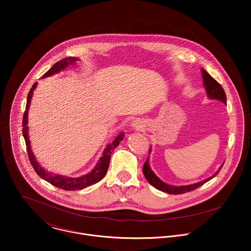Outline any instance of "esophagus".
Wrapping results in <instances>:
<instances>
[{
    "label": "esophagus",
    "mask_w": 251,
    "mask_h": 251,
    "mask_svg": "<svg viewBox=\"0 0 251 251\" xmlns=\"http://www.w3.org/2000/svg\"><path fill=\"white\" fill-rule=\"evenodd\" d=\"M131 126H132L133 128L137 129V130H141V129H143L144 128V126L142 125V123H141L140 121H138V120H135L134 122H132Z\"/></svg>",
    "instance_id": "1"
}]
</instances>
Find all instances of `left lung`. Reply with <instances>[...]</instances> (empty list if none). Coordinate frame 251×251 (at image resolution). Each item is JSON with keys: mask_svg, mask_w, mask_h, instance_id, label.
Returning a JSON list of instances; mask_svg holds the SVG:
<instances>
[{"mask_svg": "<svg viewBox=\"0 0 251 251\" xmlns=\"http://www.w3.org/2000/svg\"><path fill=\"white\" fill-rule=\"evenodd\" d=\"M202 75H203V81H204V86L206 87L208 96L210 99L213 100H218L220 101H222L223 103H226V95L225 92L222 88V86L215 80V78H213L208 72L204 70H202ZM149 152H151V148L149 150ZM223 166V165H222ZM222 166L219 168V170L215 173V175L209 179L202 180L200 182L194 183V184H190V185H182V186H173L170 184H167L165 182H163L160 179H158L154 173L151 170L150 165H149V157L147 158V160L145 161L143 166V173L145 178L155 188L167 192L169 194H182V193H186L189 191H192L196 188H198L199 186L203 185L204 183H206L207 181H209L210 179H213L215 177V175H217L220 171V169L222 168Z\"/></svg>", "mask_w": 251, "mask_h": 251, "instance_id": "1", "label": "left lung"}]
</instances>
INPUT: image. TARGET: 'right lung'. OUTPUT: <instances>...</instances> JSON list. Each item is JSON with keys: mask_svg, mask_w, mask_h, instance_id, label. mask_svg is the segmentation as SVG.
<instances>
[{"mask_svg": "<svg viewBox=\"0 0 251 251\" xmlns=\"http://www.w3.org/2000/svg\"><path fill=\"white\" fill-rule=\"evenodd\" d=\"M78 59L75 57H69L66 59H63L61 61H59L58 63H56L48 72H46L43 76L47 77V76H51L54 73L66 69L69 65H72V63L76 62ZM36 83L33 85V87L31 88L29 94H28V99H27V104H26V109L23 115V136L25 138V142H26V149H27V153L30 159V162L33 166V168L35 169L36 174L41 178V179L47 180L48 182H50L52 185H55L59 188H62L64 190H79L82 188H85L87 186H90L94 183H97L98 181L101 180L104 178V176L106 175L108 167H109V163H110V158H111V154L113 152V151L115 150V148L120 144V142L123 140L124 138V134H120L113 142L109 144L107 147L105 148L104 151H103V155L101 156V158L100 159V162L98 163V165L96 166V168L90 172L87 175H84L80 178H68L65 176H60V175H54L52 173L47 172L46 170H44L36 161L35 158V155L33 154L32 151H31V146H30V140H29V134H28V111H29V106L31 103V99L33 97V93L34 90L36 89Z\"/></svg>", "mask_w": 251, "mask_h": 251, "instance_id": "obj_1", "label": "right lung"}]
</instances>
